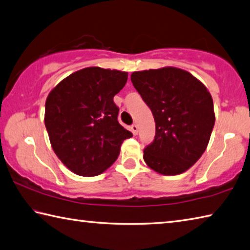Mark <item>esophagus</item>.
Wrapping results in <instances>:
<instances>
[{"label":"esophagus","mask_w":250,"mask_h":250,"mask_svg":"<svg viewBox=\"0 0 250 250\" xmlns=\"http://www.w3.org/2000/svg\"><path fill=\"white\" fill-rule=\"evenodd\" d=\"M130 129H131V132L133 133V135L138 134V125H132L130 126Z\"/></svg>","instance_id":"34e87169"}]
</instances>
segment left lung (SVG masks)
<instances>
[{"instance_id":"8db88e82","label":"left lung","mask_w":250,"mask_h":250,"mask_svg":"<svg viewBox=\"0 0 250 250\" xmlns=\"http://www.w3.org/2000/svg\"><path fill=\"white\" fill-rule=\"evenodd\" d=\"M131 82L155 120L144 162L162 175H179L206 151L214 126L211 94L189 72L167 66L133 72Z\"/></svg>"}]
</instances>
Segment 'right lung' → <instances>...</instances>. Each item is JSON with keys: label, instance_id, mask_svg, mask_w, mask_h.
<instances>
[{"label": "right lung", "instance_id": "1", "mask_svg": "<svg viewBox=\"0 0 250 250\" xmlns=\"http://www.w3.org/2000/svg\"><path fill=\"white\" fill-rule=\"evenodd\" d=\"M128 73L85 67L62 80L48 95L44 125L54 153L76 175L97 176L119 156L132 137L118 122L113 96L124 88Z\"/></svg>", "mask_w": 250, "mask_h": 250}]
</instances>
